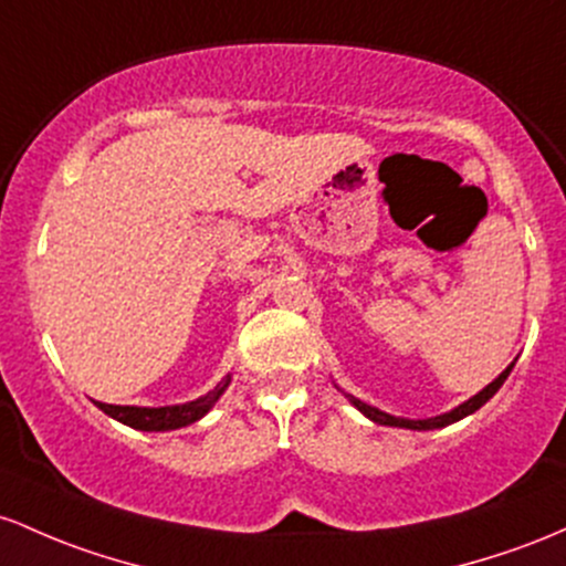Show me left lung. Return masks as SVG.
<instances>
[{
    "mask_svg": "<svg viewBox=\"0 0 566 566\" xmlns=\"http://www.w3.org/2000/svg\"><path fill=\"white\" fill-rule=\"evenodd\" d=\"M511 368H513V364L507 366L505 371L500 374L497 379H494V382H489V385L484 387V390L475 392L473 398H468L465 403H460V406H457V409L447 411V415L430 417V420H403V417L385 415V411L374 409V406H368V403H364V401H358V398H353V396H347V398H350V403L355 406V409L364 411V415L368 417V420H374L377 424H390V428H409V430H436V428H447V424H452V422H457V420H462V417L473 415L475 409H481V406H484V403L489 401V398H492L494 392H497L500 387H503V382L507 379V374H511Z\"/></svg>",
    "mask_w": 566,
    "mask_h": 566,
    "instance_id": "obj_1",
    "label": "left lung"
}]
</instances>
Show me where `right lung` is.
I'll use <instances>...</instances> for the list:
<instances>
[{"label": "right lung", "instance_id": "add662e5", "mask_svg": "<svg viewBox=\"0 0 566 566\" xmlns=\"http://www.w3.org/2000/svg\"><path fill=\"white\" fill-rule=\"evenodd\" d=\"M230 385V377L221 379L219 385L213 387L211 392L200 396L198 401H189V403H179V406H160V409H149V406H112V403H98V409L104 415L114 417L117 422L128 424V428L136 430H176V428H187V424L198 422L200 417H206L211 411V406L219 401L221 392L227 390Z\"/></svg>", "mask_w": 566, "mask_h": 566}]
</instances>
